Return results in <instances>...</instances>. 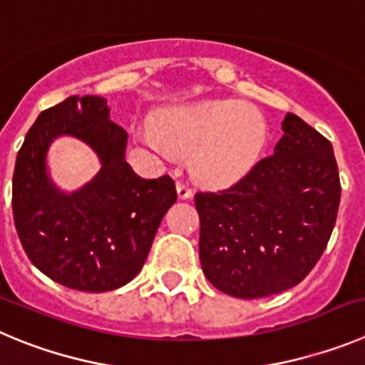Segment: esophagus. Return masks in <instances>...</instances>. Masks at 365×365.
Returning a JSON list of instances; mask_svg holds the SVG:
<instances>
[{
    "instance_id": "34e87169",
    "label": "esophagus",
    "mask_w": 365,
    "mask_h": 365,
    "mask_svg": "<svg viewBox=\"0 0 365 365\" xmlns=\"http://www.w3.org/2000/svg\"><path fill=\"white\" fill-rule=\"evenodd\" d=\"M176 192H178L180 200L192 198V190H190L183 182H176Z\"/></svg>"
}]
</instances>
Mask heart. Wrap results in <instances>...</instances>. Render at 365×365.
Instances as JSON below:
<instances>
[{"label": "heart", "instance_id": "obj_1", "mask_svg": "<svg viewBox=\"0 0 365 365\" xmlns=\"http://www.w3.org/2000/svg\"><path fill=\"white\" fill-rule=\"evenodd\" d=\"M147 145L163 156L192 153L190 170L200 183L225 189L255 169L267 142L260 110L236 100H202L167 109L142 129Z\"/></svg>", "mask_w": 365, "mask_h": 365}]
</instances>
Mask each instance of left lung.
Returning a JSON list of instances; mask_svg holds the SVG:
<instances>
[{
  "instance_id": "8db88e82",
  "label": "left lung",
  "mask_w": 365,
  "mask_h": 365,
  "mask_svg": "<svg viewBox=\"0 0 365 365\" xmlns=\"http://www.w3.org/2000/svg\"><path fill=\"white\" fill-rule=\"evenodd\" d=\"M274 154L242 182L195 196L203 274L235 298L271 297L300 284L320 260L340 205L333 145L285 114Z\"/></svg>"
}]
</instances>
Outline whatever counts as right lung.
Returning <instances> with one entry per match:
<instances>
[{"label":"right lung","instance_id":"obj_1","mask_svg":"<svg viewBox=\"0 0 365 365\" xmlns=\"http://www.w3.org/2000/svg\"><path fill=\"white\" fill-rule=\"evenodd\" d=\"M109 113L100 96H71L43 110L25 136L12 178L14 225L31 262L51 280L87 293L113 291L142 271L176 202L173 178L145 180L130 169L127 133ZM60 135L87 143L102 163L72 193L48 175L46 153Z\"/></svg>","mask_w":365,"mask_h":365}]
</instances>
